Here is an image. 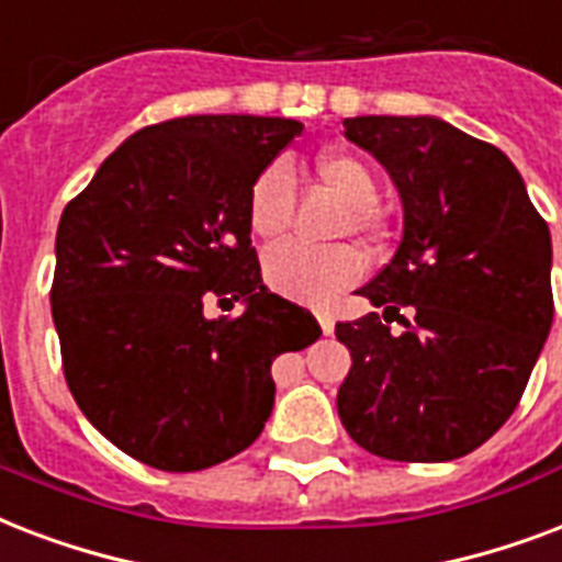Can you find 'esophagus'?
Here are the masks:
<instances>
[{"instance_id":"esophagus-1","label":"esophagus","mask_w":562,"mask_h":562,"mask_svg":"<svg viewBox=\"0 0 562 562\" xmlns=\"http://www.w3.org/2000/svg\"><path fill=\"white\" fill-rule=\"evenodd\" d=\"M317 324H321V329H324V335H333L335 333V317L326 312V308H317L315 312Z\"/></svg>"}]
</instances>
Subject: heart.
Wrapping results in <instances>:
<instances>
[{"mask_svg": "<svg viewBox=\"0 0 562 562\" xmlns=\"http://www.w3.org/2000/svg\"><path fill=\"white\" fill-rule=\"evenodd\" d=\"M315 175L329 192L347 206L341 233L375 238L382 233L379 180L368 162L350 151H326L315 160ZM294 210V175L282 160L268 162L247 192V224L256 238L273 241L291 224ZM268 289L300 303H326L338 291L364 273V256L350 245L308 247L300 241H282L262 259Z\"/></svg>", "mask_w": 562, "mask_h": 562, "instance_id": "1", "label": "heart"}]
</instances>
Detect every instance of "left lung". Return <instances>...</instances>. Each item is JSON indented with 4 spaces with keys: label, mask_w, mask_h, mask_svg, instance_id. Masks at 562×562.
<instances>
[{
    "label": "left lung",
    "mask_w": 562,
    "mask_h": 562,
    "mask_svg": "<svg viewBox=\"0 0 562 562\" xmlns=\"http://www.w3.org/2000/svg\"><path fill=\"white\" fill-rule=\"evenodd\" d=\"M344 136L400 189L402 238L359 291L382 312L335 324L338 417L379 458L454 461L505 426L549 338V224L514 162L443 119L356 116Z\"/></svg>",
    "instance_id": "1"
}]
</instances>
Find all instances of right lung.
Returning <instances> with one entry per match:
<instances>
[{
    "label": "right lung",
    "instance_id": "right-lung-1",
    "mask_svg": "<svg viewBox=\"0 0 562 562\" xmlns=\"http://www.w3.org/2000/svg\"><path fill=\"white\" fill-rule=\"evenodd\" d=\"M303 125L180 116L136 131L66 203L52 317L78 408L166 472L227 461L262 435L271 364L321 338L312 312L262 285L250 183ZM215 299L238 318L205 317Z\"/></svg>",
    "mask_w": 562,
    "mask_h": 562
}]
</instances>
